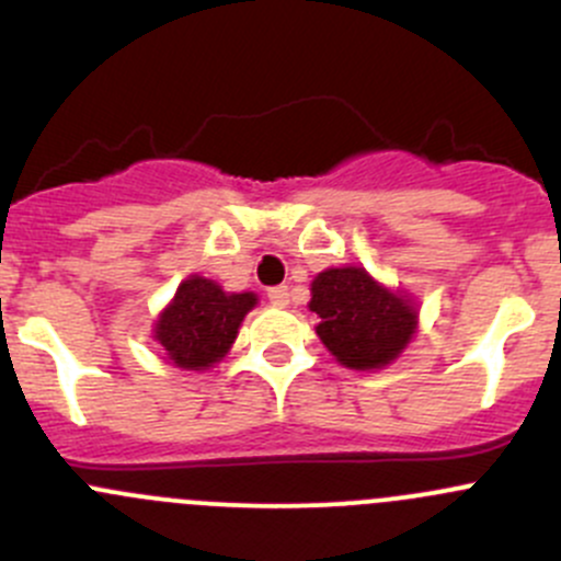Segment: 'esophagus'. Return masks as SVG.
Returning <instances> with one entry per match:
<instances>
[{
	"label": "esophagus",
	"instance_id": "esophagus-1",
	"mask_svg": "<svg viewBox=\"0 0 561 561\" xmlns=\"http://www.w3.org/2000/svg\"><path fill=\"white\" fill-rule=\"evenodd\" d=\"M268 301L274 304V307H287V304H290V287H287V285L271 287Z\"/></svg>",
	"mask_w": 561,
	"mask_h": 561
}]
</instances>
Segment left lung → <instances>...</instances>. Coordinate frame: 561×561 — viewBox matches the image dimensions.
Instances as JSON below:
<instances>
[{"instance_id": "obj_1", "label": "left lung", "mask_w": 561, "mask_h": 561, "mask_svg": "<svg viewBox=\"0 0 561 561\" xmlns=\"http://www.w3.org/2000/svg\"><path fill=\"white\" fill-rule=\"evenodd\" d=\"M309 309L320 317V342L347 369H382L399 358L417 328L412 298L388 290L358 265L317 274Z\"/></svg>"}]
</instances>
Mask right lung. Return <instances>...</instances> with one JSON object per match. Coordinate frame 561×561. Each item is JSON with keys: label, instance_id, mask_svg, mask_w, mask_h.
<instances>
[{"label": "right lung", "instance_id": "right-lung-1", "mask_svg": "<svg viewBox=\"0 0 561 561\" xmlns=\"http://www.w3.org/2000/svg\"><path fill=\"white\" fill-rule=\"evenodd\" d=\"M257 304L254 293H225L206 276H190L154 322V339L168 360L201 371L225 358L239 336L241 320Z\"/></svg>", "mask_w": 561, "mask_h": 561}]
</instances>
